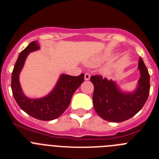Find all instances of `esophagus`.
<instances>
[{"label": "esophagus", "mask_w": 159, "mask_h": 159, "mask_svg": "<svg viewBox=\"0 0 159 159\" xmlns=\"http://www.w3.org/2000/svg\"><path fill=\"white\" fill-rule=\"evenodd\" d=\"M90 77H91L90 74H89V73L84 74V80H85V81H89V80L90 79Z\"/></svg>", "instance_id": "1"}]
</instances>
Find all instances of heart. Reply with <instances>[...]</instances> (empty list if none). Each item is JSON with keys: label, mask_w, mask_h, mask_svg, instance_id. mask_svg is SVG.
<instances>
[{"label": "heart", "mask_w": 159, "mask_h": 159, "mask_svg": "<svg viewBox=\"0 0 159 159\" xmlns=\"http://www.w3.org/2000/svg\"><path fill=\"white\" fill-rule=\"evenodd\" d=\"M108 54H105V55H101V56H98V57H94L91 60H90L89 61V64L90 65H97L98 64H100L101 62H102L103 61H105V59L108 57Z\"/></svg>", "instance_id": "heart-1"}]
</instances>
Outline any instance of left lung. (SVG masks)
Masks as SVG:
<instances>
[{
    "label": "left lung",
    "mask_w": 159,
    "mask_h": 159,
    "mask_svg": "<svg viewBox=\"0 0 159 159\" xmlns=\"http://www.w3.org/2000/svg\"><path fill=\"white\" fill-rule=\"evenodd\" d=\"M138 69L140 78L132 92L123 91L115 81L100 75L91 77L94 84L93 105L98 115L112 122H121L138 113L146 102L150 90V76L142 57Z\"/></svg>",
    "instance_id": "obj_1"
}]
</instances>
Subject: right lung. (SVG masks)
<instances>
[{
  "mask_svg": "<svg viewBox=\"0 0 159 159\" xmlns=\"http://www.w3.org/2000/svg\"><path fill=\"white\" fill-rule=\"evenodd\" d=\"M40 49L38 41H32L19 54L11 76V89L17 105L27 114L41 121H51L60 117L69 105L72 95L84 81V74L78 76L61 75L52 91L40 98H30L21 89L19 75L30 52Z\"/></svg>",
  "mask_w": 159,
  "mask_h": 159,
  "instance_id": "add662e5",
  "label": "right lung"
}]
</instances>
